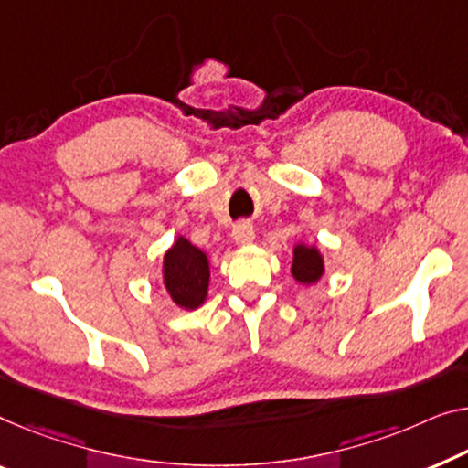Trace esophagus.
Masks as SVG:
<instances>
[{
  "instance_id": "obj_1",
  "label": "esophagus",
  "mask_w": 468,
  "mask_h": 468,
  "mask_svg": "<svg viewBox=\"0 0 468 468\" xmlns=\"http://www.w3.org/2000/svg\"><path fill=\"white\" fill-rule=\"evenodd\" d=\"M254 237H256V233H254V227L250 225L248 220H241V222H237V225L233 227V241H235V246H250V243L254 241Z\"/></svg>"
}]
</instances>
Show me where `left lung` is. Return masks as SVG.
<instances>
[{
  "instance_id": "obj_1",
  "label": "left lung",
  "mask_w": 468,
  "mask_h": 468,
  "mask_svg": "<svg viewBox=\"0 0 468 468\" xmlns=\"http://www.w3.org/2000/svg\"><path fill=\"white\" fill-rule=\"evenodd\" d=\"M292 277L301 285H313L325 273L324 254L315 243H296L292 250Z\"/></svg>"
}]
</instances>
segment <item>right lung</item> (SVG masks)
Masks as SVG:
<instances>
[{
	"label": "right lung",
	"instance_id": "1",
	"mask_svg": "<svg viewBox=\"0 0 468 468\" xmlns=\"http://www.w3.org/2000/svg\"><path fill=\"white\" fill-rule=\"evenodd\" d=\"M162 282L170 301L185 311L206 303L210 288V256L178 235L164 254Z\"/></svg>",
	"mask_w": 468,
	"mask_h": 468
}]
</instances>
